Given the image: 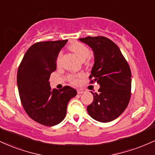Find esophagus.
<instances>
[{
    "mask_svg": "<svg viewBox=\"0 0 155 155\" xmlns=\"http://www.w3.org/2000/svg\"><path fill=\"white\" fill-rule=\"evenodd\" d=\"M77 92H78V94L84 93V92H86V90H84V89H81V88L77 89Z\"/></svg>",
    "mask_w": 155,
    "mask_h": 155,
    "instance_id": "obj_1",
    "label": "esophagus"
}]
</instances>
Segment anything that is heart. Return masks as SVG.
Masks as SVG:
<instances>
[{
    "mask_svg": "<svg viewBox=\"0 0 155 155\" xmlns=\"http://www.w3.org/2000/svg\"><path fill=\"white\" fill-rule=\"evenodd\" d=\"M69 48L81 60H85L90 55V49L85 44L80 43V42H74V43L71 44ZM61 56L62 54L60 53L58 57V60H57L58 64L60 63ZM80 77H81V74H71L68 76V79L73 83H77L78 79Z\"/></svg>",
    "mask_w": 155,
    "mask_h": 155,
    "instance_id": "heart-1",
    "label": "heart"
}]
</instances>
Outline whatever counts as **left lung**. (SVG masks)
<instances>
[{
  "mask_svg": "<svg viewBox=\"0 0 155 155\" xmlns=\"http://www.w3.org/2000/svg\"><path fill=\"white\" fill-rule=\"evenodd\" d=\"M92 49L95 63L91 71L90 83L100 85L87 112L94 120L108 122L115 120L127 108L130 99L131 71L120 48L104 36L79 38Z\"/></svg>",
  "mask_w": 155,
  "mask_h": 155,
  "instance_id": "1",
  "label": "left lung"
}]
</instances>
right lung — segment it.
<instances>
[{"mask_svg":"<svg viewBox=\"0 0 155 155\" xmlns=\"http://www.w3.org/2000/svg\"><path fill=\"white\" fill-rule=\"evenodd\" d=\"M68 40L37 42L23 57L17 71V87L25 111L32 120L54 126L64 120L68 101L77 92L69 86L51 89L49 78L57 69V58Z\"/></svg>","mask_w":155,"mask_h":155,"instance_id":"right-lung-1","label":"right lung"}]
</instances>
